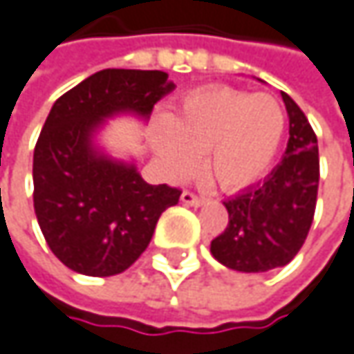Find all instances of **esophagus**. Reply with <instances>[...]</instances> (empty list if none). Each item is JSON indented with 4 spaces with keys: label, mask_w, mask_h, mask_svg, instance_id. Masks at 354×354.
<instances>
[{
    "label": "esophagus",
    "mask_w": 354,
    "mask_h": 354,
    "mask_svg": "<svg viewBox=\"0 0 354 354\" xmlns=\"http://www.w3.org/2000/svg\"><path fill=\"white\" fill-rule=\"evenodd\" d=\"M181 201H183L185 205H191V207H199V205L203 203V197L195 195L193 191H183V193H181Z\"/></svg>",
    "instance_id": "34e87169"
}]
</instances>
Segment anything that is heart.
<instances>
[{
	"instance_id": "heart-1",
	"label": "heart",
	"mask_w": 354,
	"mask_h": 354,
	"mask_svg": "<svg viewBox=\"0 0 354 354\" xmlns=\"http://www.w3.org/2000/svg\"><path fill=\"white\" fill-rule=\"evenodd\" d=\"M286 127L288 116L278 98L209 86L181 98L159 127L157 149L179 175L207 153L205 175L221 189H243L270 171Z\"/></svg>"
}]
</instances>
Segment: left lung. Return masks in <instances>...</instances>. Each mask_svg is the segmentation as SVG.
Here are the masks:
<instances>
[{
    "label": "left lung",
    "mask_w": 354,
    "mask_h": 354,
    "mask_svg": "<svg viewBox=\"0 0 354 354\" xmlns=\"http://www.w3.org/2000/svg\"><path fill=\"white\" fill-rule=\"evenodd\" d=\"M290 120V139L280 165L262 183L223 201L230 221L212 241L219 264L238 272L282 268L308 236L318 195V140L308 118L282 92Z\"/></svg>",
    "instance_id": "8db88e82"
}]
</instances>
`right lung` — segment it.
Segmentation results:
<instances>
[{"label": "right lung", "instance_id": "right-lung-1", "mask_svg": "<svg viewBox=\"0 0 354 354\" xmlns=\"http://www.w3.org/2000/svg\"><path fill=\"white\" fill-rule=\"evenodd\" d=\"M161 70L109 68L62 94L34 149V209L54 256L86 276H114L147 250L155 225L181 189L149 185L131 163L94 149L104 118H147L175 88Z\"/></svg>", "mask_w": 354, "mask_h": 354}]
</instances>
